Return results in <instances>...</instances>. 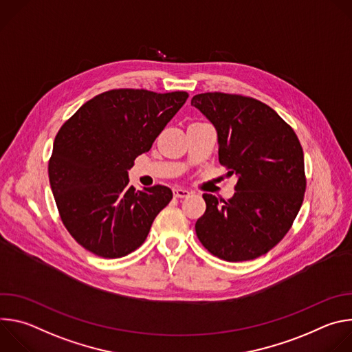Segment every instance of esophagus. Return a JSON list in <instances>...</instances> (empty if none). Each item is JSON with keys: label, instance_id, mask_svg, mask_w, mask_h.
<instances>
[{"label": "esophagus", "instance_id": "obj_1", "mask_svg": "<svg viewBox=\"0 0 352 352\" xmlns=\"http://www.w3.org/2000/svg\"><path fill=\"white\" fill-rule=\"evenodd\" d=\"M173 195H174V197L182 199V197H188L190 195V192L186 190V189H182V188H174L173 189Z\"/></svg>", "mask_w": 352, "mask_h": 352}]
</instances>
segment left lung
<instances>
[{
	"mask_svg": "<svg viewBox=\"0 0 352 352\" xmlns=\"http://www.w3.org/2000/svg\"><path fill=\"white\" fill-rule=\"evenodd\" d=\"M196 107L214 125L219 162L236 175L228 200L204 193L205 214L195 224L209 252L227 262L252 261L291 228L307 189L304 152L294 129L256 98L200 93Z\"/></svg>",
	"mask_w": 352,
	"mask_h": 352,
	"instance_id": "obj_1",
	"label": "left lung"
}]
</instances>
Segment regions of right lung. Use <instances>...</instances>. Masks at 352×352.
<instances>
[{
	"label": "right lung",
	"instance_id": "obj_1",
	"mask_svg": "<svg viewBox=\"0 0 352 352\" xmlns=\"http://www.w3.org/2000/svg\"><path fill=\"white\" fill-rule=\"evenodd\" d=\"M186 98V91L114 89L90 98L60 128L50 185L65 228L89 252L107 259L133 252L170 204V188L135 190L128 170Z\"/></svg>",
	"mask_w": 352,
	"mask_h": 352
}]
</instances>
